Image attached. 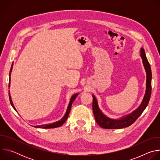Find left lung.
I'll return each mask as SVG.
<instances>
[{
	"instance_id": "obj_1",
	"label": "left lung",
	"mask_w": 160,
	"mask_h": 160,
	"mask_svg": "<svg viewBox=\"0 0 160 160\" xmlns=\"http://www.w3.org/2000/svg\"><path fill=\"white\" fill-rule=\"evenodd\" d=\"M141 56L146 72V90L141 104L139 107L131 112L129 115L122 117L119 120L111 119L107 117L100 110L96 98L94 95L92 102V110L97 123L103 128L107 129H119L129 127L138 119L147 107L151 94V78L152 73L151 66L146 56L143 48L141 49Z\"/></svg>"
}]
</instances>
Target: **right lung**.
Wrapping results in <instances>:
<instances>
[{
    "label": "right lung",
    "mask_w": 160,
    "mask_h": 160,
    "mask_svg": "<svg viewBox=\"0 0 160 160\" xmlns=\"http://www.w3.org/2000/svg\"><path fill=\"white\" fill-rule=\"evenodd\" d=\"M12 66H13V63L11 65V70H10V73H9V87H10V81H11V72H12ZM78 94H74L71 99H70V103H69V105H68V108H67V110H66V112L65 113L64 116L59 120V121H58L56 122H54V123H49V124H45V125H37V126H33L35 128H56V127H59L60 126H61L66 121V120L68 119V116H69V114H70V110H71V108H72V103L73 102L75 101V99H76L77 96H78ZM9 100H10V102H11V106H12V108L15 109L16 111V108H14V105H13V103H12V99H11V97L10 96V92L9 93Z\"/></svg>",
    "instance_id": "obj_1"
}]
</instances>
